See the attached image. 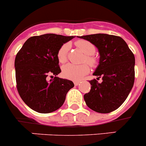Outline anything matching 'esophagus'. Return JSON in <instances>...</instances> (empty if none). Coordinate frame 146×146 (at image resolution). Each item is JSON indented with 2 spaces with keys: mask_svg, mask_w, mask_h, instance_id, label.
<instances>
[{
  "mask_svg": "<svg viewBox=\"0 0 146 146\" xmlns=\"http://www.w3.org/2000/svg\"><path fill=\"white\" fill-rule=\"evenodd\" d=\"M80 81H75V82H74V85H75V86H78L79 84H80Z\"/></svg>",
  "mask_w": 146,
  "mask_h": 146,
  "instance_id": "1",
  "label": "esophagus"
}]
</instances>
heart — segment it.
Wrapping results in <instances>:
<instances>
[{"mask_svg": "<svg viewBox=\"0 0 146 146\" xmlns=\"http://www.w3.org/2000/svg\"><path fill=\"white\" fill-rule=\"evenodd\" d=\"M76 46L82 50L86 58L84 60L87 61L90 65H94L96 63V59L92 55L96 51L95 46L89 41L84 40H78L76 43ZM69 50V45L65 43L59 48L58 51L57 57L60 63H63L67 60L68 52ZM90 71V67L88 64L73 65L68 63L65 65L62 68V74L66 78L73 80H80Z\"/></svg>", "mask_w": 146, "mask_h": 146, "instance_id": "b5f03b06", "label": "heart"}]
</instances>
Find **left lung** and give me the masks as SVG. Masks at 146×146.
Returning <instances> with one entry per match:
<instances>
[{
	"label": "left lung",
	"instance_id": "left-lung-1",
	"mask_svg": "<svg viewBox=\"0 0 146 146\" xmlns=\"http://www.w3.org/2000/svg\"><path fill=\"white\" fill-rule=\"evenodd\" d=\"M98 50L99 64L93 73L97 80H89L91 88L84 95L88 107L96 112L108 113L123 103L135 80V57L122 38L105 33L78 36Z\"/></svg>",
	"mask_w": 146,
	"mask_h": 146
}]
</instances>
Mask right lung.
Wrapping results in <instances>:
<instances>
[{
  "label": "right lung",
  "instance_id": "add662e5",
  "mask_svg": "<svg viewBox=\"0 0 146 146\" xmlns=\"http://www.w3.org/2000/svg\"><path fill=\"white\" fill-rule=\"evenodd\" d=\"M74 36L53 33L29 38L15 59L17 89L24 103L40 113L60 108L74 84L56 77L61 72L57 54L59 48ZM55 76L48 80V76Z\"/></svg>",
  "mask_w": 146,
  "mask_h": 146
}]
</instances>
